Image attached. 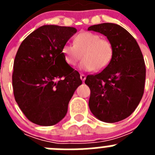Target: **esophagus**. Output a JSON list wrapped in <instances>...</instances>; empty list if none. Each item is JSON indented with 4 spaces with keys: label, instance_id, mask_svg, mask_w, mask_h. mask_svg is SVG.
<instances>
[{
    "label": "esophagus",
    "instance_id": "34e87169",
    "mask_svg": "<svg viewBox=\"0 0 155 155\" xmlns=\"http://www.w3.org/2000/svg\"><path fill=\"white\" fill-rule=\"evenodd\" d=\"M80 78H81V80L84 81L85 80V78H86V76L84 74H81L80 75Z\"/></svg>",
    "mask_w": 155,
    "mask_h": 155
}]
</instances>
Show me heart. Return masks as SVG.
Wrapping results in <instances>:
<instances>
[{
	"label": "heart",
	"mask_w": 155,
	"mask_h": 155,
	"mask_svg": "<svg viewBox=\"0 0 155 155\" xmlns=\"http://www.w3.org/2000/svg\"><path fill=\"white\" fill-rule=\"evenodd\" d=\"M61 52L68 65H76L81 56L82 69L99 71L112 61L113 46L110 41L101 38L98 34L81 31L74 37L73 45H64Z\"/></svg>",
	"instance_id": "heart-1"
}]
</instances>
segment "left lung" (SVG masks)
Masks as SVG:
<instances>
[{
  "label": "left lung",
  "instance_id": "left-lung-1",
  "mask_svg": "<svg viewBox=\"0 0 155 155\" xmlns=\"http://www.w3.org/2000/svg\"><path fill=\"white\" fill-rule=\"evenodd\" d=\"M103 34L112 42L113 56L100 73L87 75L90 110L105 123H116L130 116L139 105L144 90L146 68L136 39L119 25L102 23L88 27Z\"/></svg>",
  "mask_w": 155,
  "mask_h": 155
}]
</instances>
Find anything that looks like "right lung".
Returning <instances> with one entry per match:
<instances>
[{"label":"right lung","mask_w":155,"mask_h":155,"mask_svg":"<svg viewBox=\"0 0 155 155\" xmlns=\"http://www.w3.org/2000/svg\"><path fill=\"white\" fill-rule=\"evenodd\" d=\"M76 32L74 27L43 25L19 46L12 74L14 96L33 124L53 126L61 121L82 84L79 73L66 63L61 52Z\"/></svg>","instance_id":"right-lung-1"}]
</instances>
